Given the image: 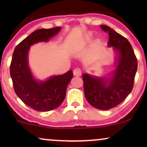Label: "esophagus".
<instances>
[{
	"instance_id": "obj_1",
	"label": "esophagus",
	"mask_w": 147,
	"mask_h": 147,
	"mask_svg": "<svg viewBox=\"0 0 147 147\" xmlns=\"http://www.w3.org/2000/svg\"><path fill=\"white\" fill-rule=\"evenodd\" d=\"M74 76H77V77H78V76H80L82 75V70L80 69V68H75V69H74Z\"/></svg>"
}]
</instances>
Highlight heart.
I'll return each mask as SVG.
<instances>
[{"mask_svg":"<svg viewBox=\"0 0 147 147\" xmlns=\"http://www.w3.org/2000/svg\"><path fill=\"white\" fill-rule=\"evenodd\" d=\"M93 38V35L92 33H88L86 34L85 37H84V41L85 42H90L92 40Z\"/></svg>","mask_w":147,"mask_h":147,"instance_id":"obj_1","label":"heart"}]
</instances>
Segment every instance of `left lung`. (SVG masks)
I'll use <instances>...</instances> for the list:
<instances>
[{"mask_svg":"<svg viewBox=\"0 0 147 147\" xmlns=\"http://www.w3.org/2000/svg\"><path fill=\"white\" fill-rule=\"evenodd\" d=\"M109 34L108 47L117 55L116 67L109 78L84 74V94L90 105L108 110L117 106L131 92L137 70V59L129 41L106 25L100 26Z\"/></svg>","mask_w":147,"mask_h":147,"instance_id":"obj_1","label":"left lung"}]
</instances>
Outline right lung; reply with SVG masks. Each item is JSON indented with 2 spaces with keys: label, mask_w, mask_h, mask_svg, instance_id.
Here are the masks:
<instances>
[{
  "label": "right lung",
  "mask_w": 147,
  "mask_h": 147,
  "mask_svg": "<svg viewBox=\"0 0 147 147\" xmlns=\"http://www.w3.org/2000/svg\"><path fill=\"white\" fill-rule=\"evenodd\" d=\"M60 27L36 30L23 39L13 52L10 74L18 97L32 109L50 111L61 105L66 95L67 85L73 78L69 70L63 75L53 76L44 81L33 77L28 61L30 47L39 42H48L60 31Z\"/></svg>",
  "instance_id": "obj_1"
}]
</instances>
